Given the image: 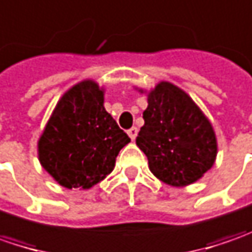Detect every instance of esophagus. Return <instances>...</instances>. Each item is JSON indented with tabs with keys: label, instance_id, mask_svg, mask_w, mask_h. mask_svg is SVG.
I'll return each instance as SVG.
<instances>
[{
	"label": "esophagus",
	"instance_id": "34e87169",
	"mask_svg": "<svg viewBox=\"0 0 252 252\" xmlns=\"http://www.w3.org/2000/svg\"><path fill=\"white\" fill-rule=\"evenodd\" d=\"M126 132H128V135H129V138H131V139L134 141V139L137 138L138 129H137V128H135V126H132V128H129V129H128Z\"/></svg>",
	"mask_w": 252,
	"mask_h": 252
}]
</instances>
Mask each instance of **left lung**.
Wrapping results in <instances>:
<instances>
[{
    "label": "left lung",
    "mask_w": 252,
    "mask_h": 252,
    "mask_svg": "<svg viewBox=\"0 0 252 252\" xmlns=\"http://www.w3.org/2000/svg\"><path fill=\"white\" fill-rule=\"evenodd\" d=\"M144 121L137 145L159 181L188 186L214 165L217 139L213 126L178 86L160 82L148 93Z\"/></svg>",
    "instance_id": "1"
}]
</instances>
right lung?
Masks as SVG:
<instances>
[{
  "instance_id": "1",
  "label": "right lung",
  "mask_w": 252,
  "mask_h": 252,
  "mask_svg": "<svg viewBox=\"0 0 252 252\" xmlns=\"http://www.w3.org/2000/svg\"><path fill=\"white\" fill-rule=\"evenodd\" d=\"M131 139L104 108V89L83 80L62 95L38 141L40 165L67 189H90Z\"/></svg>"
}]
</instances>
